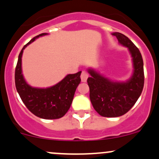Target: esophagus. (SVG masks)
Instances as JSON below:
<instances>
[{
  "instance_id": "esophagus-1",
  "label": "esophagus",
  "mask_w": 159,
  "mask_h": 159,
  "mask_svg": "<svg viewBox=\"0 0 159 159\" xmlns=\"http://www.w3.org/2000/svg\"><path fill=\"white\" fill-rule=\"evenodd\" d=\"M89 75L88 73L87 72V71H82V72H81V81L82 82H86L87 81V79H88Z\"/></svg>"
}]
</instances>
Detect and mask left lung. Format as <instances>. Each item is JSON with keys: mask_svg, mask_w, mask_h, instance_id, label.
<instances>
[{"mask_svg": "<svg viewBox=\"0 0 159 159\" xmlns=\"http://www.w3.org/2000/svg\"><path fill=\"white\" fill-rule=\"evenodd\" d=\"M118 42L128 48L132 57L134 72L127 81H114L94 69H88L90 99L93 107L101 116H121L133 107L140 96L144 85L143 61L139 49L125 34L112 33Z\"/></svg>", "mask_w": 159, "mask_h": 159, "instance_id": "left-lung-1", "label": "left lung"}]
</instances>
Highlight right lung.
Masks as SVG:
<instances>
[{"mask_svg":"<svg viewBox=\"0 0 159 159\" xmlns=\"http://www.w3.org/2000/svg\"><path fill=\"white\" fill-rule=\"evenodd\" d=\"M46 34L42 33L33 38L22 49L15 70V84L21 99L31 113L43 119H57L65 116L70 108L77 87L81 82V71L67 75L57 84L48 88H33L28 84L22 73V53L36 38Z\"/></svg>","mask_w":159,"mask_h":159,"instance_id":"right-lung-1","label":"right lung"}]
</instances>
